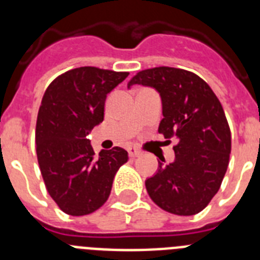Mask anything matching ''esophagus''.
I'll use <instances>...</instances> for the list:
<instances>
[{"label":"esophagus","instance_id":"obj_1","mask_svg":"<svg viewBox=\"0 0 260 260\" xmlns=\"http://www.w3.org/2000/svg\"><path fill=\"white\" fill-rule=\"evenodd\" d=\"M127 152H128V156H130V157H138V156L142 155V151L138 150V148H135V147H128Z\"/></svg>","mask_w":260,"mask_h":260}]
</instances>
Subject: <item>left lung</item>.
<instances>
[{
  "label": "left lung",
  "mask_w": 260,
  "mask_h": 260,
  "mask_svg": "<svg viewBox=\"0 0 260 260\" xmlns=\"http://www.w3.org/2000/svg\"><path fill=\"white\" fill-rule=\"evenodd\" d=\"M134 84L157 91L164 117L158 133L177 141L174 160L158 161L146 180L147 192L167 212H201L219 191L231 155V130L219 99L197 74L168 66L139 71L127 88Z\"/></svg>",
  "instance_id": "obj_1"
}]
</instances>
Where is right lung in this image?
I'll list each match as a JSON object with an SVG mask.
<instances>
[{
    "label": "right lung",
    "mask_w": 260,
    "mask_h": 260,
    "mask_svg": "<svg viewBox=\"0 0 260 260\" xmlns=\"http://www.w3.org/2000/svg\"><path fill=\"white\" fill-rule=\"evenodd\" d=\"M128 73L84 68L53 80L41 100L36 122V153L52 199L68 215L99 210L109 198L117 171L127 161L121 147L99 157L87 135L104 119L107 95Z\"/></svg>",
    "instance_id": "obj_1"
}]
</instances>
